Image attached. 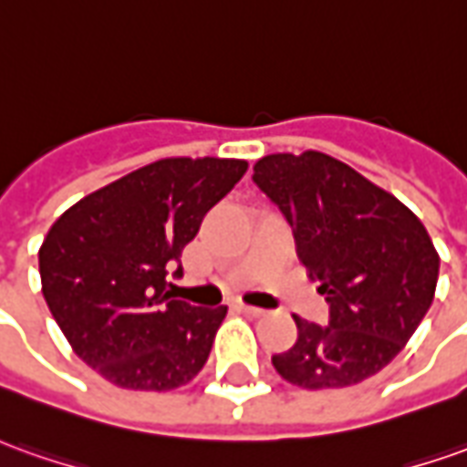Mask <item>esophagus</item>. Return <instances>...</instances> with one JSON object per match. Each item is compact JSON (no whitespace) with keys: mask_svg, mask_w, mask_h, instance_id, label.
<instances>
[{"mask_svg":"<svg viewBox=\"0 0 467 467\" xmlns=\"http://www.w3.org/2000/svg\"><path fill=\"white\" fill-rule=\"evenodd\" d=\"M241 313L252 315V317H262L266 310H262V307H254V305H241Z\"/></svg>","mask_w":467,"mask_h":467,"instance_id":"34e87169","label":"esophagus"}]
</instances>
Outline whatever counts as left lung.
<instances>
[{
    "label": "left lung",
    "instance_id": "8db88e82",
    "mask_svg": "<svg viewBox=\"0 0 467 467\" xmlns=\"http://www.w3.org/2000/svg\"><path fill=\"white\" fill-rule=\"evenodd\" d=\"M254 182L285 213L297 256L330 305L327 326L297 315V340L272 356L302 389H343L400 356L435 300L437 256L422 221L336 157L307 150L256 160Z\"/></svg>",
    "mask_w": 467,
    "mask_h": 467
}]
</instances>
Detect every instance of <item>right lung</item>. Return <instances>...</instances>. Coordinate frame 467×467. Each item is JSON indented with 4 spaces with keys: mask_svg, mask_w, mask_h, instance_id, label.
I'll list each match as a JSON object with an SVG mask.
<instances>
[{
    "mask_svg": "<svg viewBox=\"0 0 467 467\" xmlns=\"http://www.w3.org/2000/svg\"><path fill=\"white\" fill-rule=\"evenodd\" d=\"M246 160L167 157L73 202L40 246L43 295L80 361L114 387L170 391L201 371L228 307L167 292L205 213Z\"/></svg>",
    "mask_w": 467,
    "mask_h": 467,
    "instance_id": "right-lung-1",
    "label": "right lung"
}]
</instances>
